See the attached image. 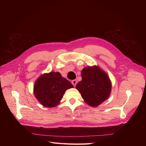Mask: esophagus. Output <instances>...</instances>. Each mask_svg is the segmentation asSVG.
Wrapping results in <instances>:
<instances>
[{
	"mask_svg": "<svg viewBox=\"0 0 146 146\" xmlns=\"http://www.w3.org/2000/svg\"><path fill=\"white\" fill-rule=\"evenodd\" d=\"M71 83H72V85H74V86H76V85H77V81L76 80H72Z\"/></svg>",
	"mask_w": 146,
	"mask_h": 146,
	"instance_id": "34e87169",
	"label": "esophagus"
}]
</instances>
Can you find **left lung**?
<instances>
[{"label": "left lung", "instance_id": "1", "mask_svg": "<svg viewBox=\"0 0 146 146\" xmlns=\"http://www.w3.org/2000/svg\"><path fill=\"white\" fill-rule=\"evenodd\" d=\"M82 80L76 86L85 102L97 107L107 99L111 84L107 74L98 67H86L82 71Z\"/></svg>", "mask_w": 146, "mask_h": 146}]
</instances>
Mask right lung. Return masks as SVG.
<instances>
[{"label": "right lung", "instance_id": "add662e5", "mask_svg": "<svg viewBox=\"0 0 146 146\" xmlns=\"http://www.w3.org/2000/svg\"><path fill=\"white\" fill-rule=\"evenodd\" d=\"M73 87L59 72H51L43 74L36 81L34 94L43 106L54 107L62 99L66 90Z\"/></svg>", "mask_w": 146, "mask_h": 146}]
</instances>
